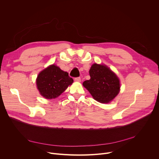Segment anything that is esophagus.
<instances>
[{
	"label": "esophagus",
	"mask_w": 159,
	"mask_h": 159,
	"mask_svg": "<svg viewBox=\"0 0 159 159\" xmlns=\"http://www.w3.org/2000/svg\"><path fill=\"white\" fill-rule=\"evenodd\" d=\"M75 81L76 82H80L81 81V79H80V77H76L75 78Z\"/></svg>",
	"instance_id": "34e87169"
}]
</instances>
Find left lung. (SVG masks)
I'll list each match as a JSON object with an SVG mask.
<instances>
[{
  "label": "left lung",
  "mask_w": 159,
  "mask_h": 159,
  "mask_svg": "<svg viewBox=\"0 0 159 159\" xmlns=\"http://www.w3.org/2000/svg\"><path fill=\"white\" fill-rule=\"evenodd\" d=\"M90 79L83 82L93 98L101 103H109L119 93L120 80L105 65L93 64L89 70Z\"/></svg>",
  "instance_id": "8db88e82"
}]
</instances>
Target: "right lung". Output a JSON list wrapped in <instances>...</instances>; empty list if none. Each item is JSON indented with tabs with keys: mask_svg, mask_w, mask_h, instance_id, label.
Listing matches in <instances>:
<instances>
[{
	"mask_svg": "<svg viewBox=\"0 0 159 159\" xmlns=\"http://www.w3.org/2000/svg\"><path fill=\"white\" fill-rule=\"evenodd\" d=\"M73 82V79L69 76V74L55 65H51L42 70L36 79L40 94L48 99L58 97Z\"/></svg>",
	"mask_w": 159,
	"mask_h": 159,
	"instance_id": "add662e5",
	"label": "right lung"
}]
</instances>
